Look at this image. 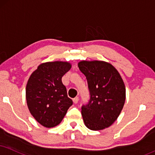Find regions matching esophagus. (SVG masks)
I'll return each instance as SVG.
<instances>
[{"mask_svg":"<svg viewBox=\"0 0 155 155\" xmlns=\"http://www.w3.org/2000/svg\"><path fill=\"white\" fill-rule=\"evenodd\" d=\"M72 101H73L74 104H78V101H79V98H78V97H75V98H73V100Z\"/></svg>","mask_w":155,"mask_h":155,"instance_id":"34e87169","label":"esophagus"}]
</instances>
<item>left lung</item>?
I'll list each match as a JSON object with an SVG mask.
<instances>
[{
    "label": "left lung",
    "mask_w": 155,
    "mask_h": 155,
    "mask_svg": "<svg viewBox=\"0 0 155 155\" xmlns=\"http://www.w3.org/2000/svg\"><path fill=\"white\" fill-rule=\"evenodd\" d=\"M78 65L86 77L91 94L88 104L82 106L83 121L91 130H103L115 122L123 109V79L111 64L104 61L83 60Z\"/></svg>",
    "instance_id": "8db88e82"
}]
</instances>
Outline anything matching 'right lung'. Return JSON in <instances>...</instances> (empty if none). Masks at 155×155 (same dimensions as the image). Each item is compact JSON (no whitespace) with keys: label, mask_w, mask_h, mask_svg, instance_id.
<instances>
[{"label":"right lung","mask_w":155,"mask_h":155,"mask_svg":"<svg viewBox=\"0 0 155 155\" xmlns=\"http://www.w3.org/2000/svg\"><path fill=\"white\" fill-rule=\"evenodd\" d=\"M71 67L70 62L63 61L41 63L28 78L26 87L28 108L43 127L58 125L72 105L62 82Z\"/></svg>","instance_id":"1"}]
</instances>
